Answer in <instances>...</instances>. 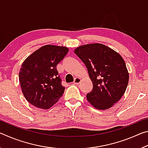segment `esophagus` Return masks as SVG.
I'll return each instance as SVG.
<instances>
[{"mask_svg":"<svg viewBox=\"0 0 148 148\" xmlns=\"http://www.w3.org/2000/svg\"><path fill=\"white\" fill-rule=\"evenodd\" d=\"M80 82H81V78H79V77H76L74 81V84H78L80 83Z\"/></svg>","mask_w":148,"mask_h":148,"instance_id":"esophagus-1","label":"esophagus"}]
</instances>
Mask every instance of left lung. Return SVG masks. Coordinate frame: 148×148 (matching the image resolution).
Returning a JSON list of instances; mask_svg holds the SVG:
<instances>
[{"label":"left lung","instance_id":"obj_1","mask_svg":"<svg viewBox=\"0 0 148 148\" xmlns=\"http://www.w3.org/2000/svg\"><path fill=\"white\" fill-rule=\"evenodd\" d=\"M74 53L86 64L93 87L87 99L95 108L106 110L118 102L126 91L129 73L120 55L102 44L81 46Z\"/></svg>","mask_w":148,"mask_h":148}]
</instances>
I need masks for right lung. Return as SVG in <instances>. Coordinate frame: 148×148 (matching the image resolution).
I'll list each match as a JSON object with an SVG mask.
<instances>
[{
    "instance_id": "obj_1",
    "label": "right lung",
    "mask_w": 148,
    "mask_h": 148,
    "mask_svg": "<svg viewBox=\"0 0 148 148\" xmlns=\"http://www.w3.org/2000/svg\"><path fill=\"white\" fill-rule=\"evenodd\" d=\"M69 52L66 47L46 45L25 60L19 74L22 92L27 101L39 108L48 109L59 101L65 87L57 65Z\"/></svg>"
}]
</instances>
